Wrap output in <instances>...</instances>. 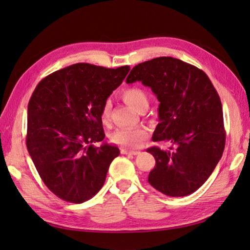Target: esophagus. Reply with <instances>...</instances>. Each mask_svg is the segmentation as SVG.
<instances>
[{"label":"esophagus","instance_id":"1","mask_svg":"<svg viewBox=\"0 0 250 250\" xmlns=\"http://www.w3.org/2000/svg\"><path fill=\"white\" fill-rule=\"evenodd\" d=\"M121 153L125 155H137L139 154L138 151H131V150H127V149H121Z\"/></svg>","mask_w":250,"mask_h":250}]
</instances>
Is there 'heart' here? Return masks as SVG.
Returning a JSON list of instances; mask_svg holds the SVG:
<instances>
[{"mask_svg": "<svg viewBox=\"0 0 250 250\" xmlns=\"http://www.w3.org/2000/svg\"><path fill=\"white\" fill-rule=\"evenodd\" d=\"M121 98L129 104L134 110L138 111L140 107L148 105V97L142 88L137 86H130L121 91ZM111 104L106 101L102 106L101 120L104 124H107L110 120ZM149 137V132L146 127H125V129H117L110 134L111 143L120 145L127 149H138L144 145L146 139Z\"/></svg>", "mask_w": 250, "mask_h": 250, "instance_id": "1", "label": "heart"}]
</instances>
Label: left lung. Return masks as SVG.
Segmentation results:
<instances>
[{
  "mask_svg": "<svg viewBox=\"0 0 250 250\" xmlns=\"http://www.w3.org/2000/svg\"><path fill=\"white\" fill-rule=\"evenodd\" d=\"M125 81H140L152 89L159 101L152 140L171 144L169 150H146L156 162L149 184L168 196L193 193L208 180L225 148L222 104L213 84L203 70L172 57L139 63Z\"/></svg>",
  "mask_w": 250,
  "mask_h": 250,
  "instance_id": "8db88e82",
  "label": "left lung"
}]
</instances>
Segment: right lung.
<instances>
[{
    "instance_id": "1",
    "label": "right lung",
    "mask_w": 250,
    "mask_h": 250,
    "mask_svg": "<svg viewBox=\"0 0 250 250\" xmlns=\"http://www.w3.org/2000/svg\"><path fill=\"white\" fill-rule=\"evenodd\" d=\"M130 70L76 63L45 77L27 107L26 146L46 187L61 200L81 204L105 182L119 155L104 139L101 111Z\"/></svg>"
}]
</instances>
